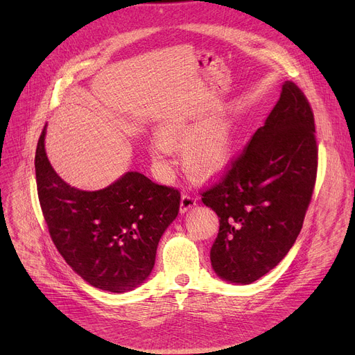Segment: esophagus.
Instances as JSON below:
<instances>
[{"label":"esophagus","mask_w":355,"mask_h":355,"mask_svg":"<svg viewBox=\"0 0 355 355\" xmlns=\"http://www.w3.org/2000/svg\"><path fill=\"white\" fill-rule=\"evenodd\" d=\"M196 205V198L191 193H182L181 196V204H180V211L184 214L188 209H191L192 207Z\"/></svg>","instance_id":"1"}]
</instances>
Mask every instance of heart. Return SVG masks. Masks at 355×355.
Masks as SVG:
<instances>
[{"label":"heart","instance_id":"obj_1","mask_svg":"<svg viewBox=\"0 0 355 355\" xmlns=\"http://www.w3.org/2000/svg\"><path fill=\"white\" fill-rule=\"evenodd\" d=\"M160 138L151 141L150 153L159 163L168 166L171 147L185 150V167L189 174L208 178L218 174L227 163L232 151V135L225 125H212L200 130L196 125L174 121L160 130Z\"/></svg>","mask_w":355,"mask_h":355}]
</instances>
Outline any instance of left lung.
<instances>
[{
  "label": "left lung",
  "instance_id": "left-lung-1",
  "mask_svg": "<svg viewBox=\"0 0 355 355\" xmlns=\"http://www.w3.org/2000/svg\"><path fill=\"white\" fill-rule=\"evenodd\" d=\"M316 175L313 111L302 89L285 81L266 125L200 191L219 218L211 263L220 278L251 284L278 266L302 229Z\"/></svg>",
  "mask_w": 355,
  "mask_h": 355
}]
</instances>
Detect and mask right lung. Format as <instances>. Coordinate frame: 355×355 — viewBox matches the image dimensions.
Here are the masks:
<instances>
[{
  "instance_id": "add662e5",
  "label": "right lung",
  "mask_w": 355,
  "mask_h": 355,
  "mask_svg": "<svg viewBox=\"0 0 355 355\" xmlns=\"http://www.w3.org/2000/svg\"><path fill=\"white\" fill-rule=\"evenodd\" d=\"M43 128L35 155L47 230L66 263L92 286L122 293L153 270L160 237L180 211V191L130 171L99 191L66 184L50 166Z\"/></svg>"
}]
</instances>
